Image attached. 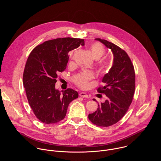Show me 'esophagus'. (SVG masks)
Returning <instances> with one entry per match:
<instances>
[{
    "label": "esophagus",
    "mask_w": 161,
    "mask_h": 161,
    "mask_svg": "<svg viewBox=\"0 0 161 161\" xmlns=\"http://www.w3.org/2000/svg\"><path fill=\"white\" fill-rule=\"evenodd\" d=\"M79 96L80 97H86V98H88L89 97V96L86 93H85V92H80L79 94Z\"/></svg>",
    "instance_id": "obj_1"
}]
</instances>
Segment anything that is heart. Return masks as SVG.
<instances>
[{
  "label": "heart",
  "instance_id": "b5f03b06",
  "mask_svg": "<svg viewBox=\"0 0 161 161\" xmlns=\"http://www.w3.org/2000/svg\"><path fill=\"white\" fill-rule=\"evenodd\" d=\"M90 51L92 57L95 60L100 59L105 53V48L103 45L99 42H95L90 46ZM111 67V63L109 60L103 59L99 62L97 68L99 72L104 74L108 72ZM94 78V75L91 72H83L76 75L73 78V81L76 85L81 88H85L88 85V81Z\"/></svg>",
  "mask_w": 161,
  "mask_h": 161
}]
</instances>
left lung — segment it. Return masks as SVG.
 I'll return each instance as SVG.
<instances>
[{
    "label": "left lung",
    "instance_id": "left-lung-1",
    "mask_svg": "<svg viewBox=\"0 0 161 161\" xmlns=\"http://www.w3.org/2000/svg\"><path fill=\"white\" fill-rule=\"evenodd\" d=\"M95 39L111 50L113 61L108 73L103 78L104 86L97 89L99 93L106 96V99L98 104L96 111L88 114V119L97 126L108 127L118 122L125 115L132 103L135 90V73L132 62L124 50L105 39Z\"/></svg>",
    "mask_w": 161,
    "mask_h": 161
}]
</instances>
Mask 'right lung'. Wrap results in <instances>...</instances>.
<instances>
[{
    "instance_id": "add662e5",
    "label": "right lung",
    "mask_w": 161,
    "mask_h": 161,
    "mask_svg": "<svg viewBox=\"0 0 161 161\" xmlns=\"http://www.w3.org/2000/svg\"><path fill=\"white\" fill-rule=\"evenodd\" d=\"M84 46L83 39L57 38L39 44L31 52L23 76L27 97L36 117L52 124L63 120L69 103L78 98L72 88L60 92L55 88L57 75L64 71L69 52Z\"/></svg>"
}]
</instances>
